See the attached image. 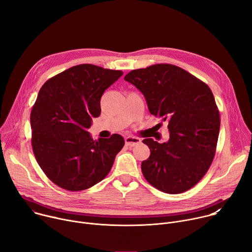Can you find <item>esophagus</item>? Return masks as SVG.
Returning a JSON list of instances; mask_svg holds the SVG:
<instances>
[{
  "mask_svg": "<svg viewBox=\"0 0 252 252\" xmlns=\"http://www.w3.org/2000/svg\"><path fill=\"white\" fill-rule=\"evenodd\" d=\"M126 145L128 147H134L135 145H138L140 142V139L138 137H133V136H127L126 137Z\"/></svg>",
  "mask_w": 252,
  "mask_h": 252,
  "instance_id": "34e87169",
  "label": "esophagus"
}]
</instances>
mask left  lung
I'll return each instance as SVG.
<instances>
[{
    "label": "left lung",
    "mask_w": 252,
    "mask_h": 252,
    "mask_svg": "<svg viewBox=\"0 0 252 252\" xmlns=\"http://www.w3.org/2000/svg\"><path fill=\"white\" fill-rule=\"evenodd\" d=\"M125 80L142 93L150 113L169 130L167 142L142 140L151 150L141 162L143 176L165 193L190 189L207 172L217 151L220 117L211 90L170 63L132 69Z\"/></svg>",
    "instance_id": "8db88e82"
}]
</instances>
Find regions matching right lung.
I'll return each instance as SVG.
<instances>
[{
    "label": "right lung",
    "instance_id": "right-lung-1",
    "mask_svg": "<svg viewBox=\"0 0 252 252\" xmlns=\"http://www.w3.org/2000/svg\"><path fill=\"white\" fill-rule=\"evenodd\" d=\"M122 70L91 63L71 66L48 80L32 107V148L37 162L58 187L80 191L109 174L125 146L122 135L94 140L88 131L100 115L103 92Z\"/></svg>",
    "mask_w": 252,
    "mask_h": 252
}]
</instances>
